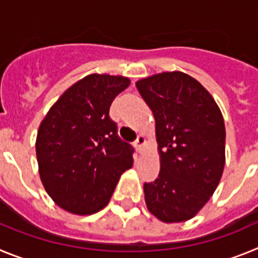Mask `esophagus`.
<instances>
[{"label":"esophagus","mask_w":258,"mask_h":258,"mask_svg":"<svg viewBox=\"0 0 258 258\" xmlns=\"http://www.w3.org/2000/svg\"><path fill=\"white\" fill-rule=\"evenodd\" d=\"M146 146V138L143 136H138V138H137L136 141V147L138 151H143V149H145Z\"/></svg>","instance_id":"esophagus-1"}]
</instances>
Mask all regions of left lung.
I'll use <instances>...</instances> for the list:
<instances>
[{
	"label": "left lung",
	"instance_id": "obj_1",
	"mask_svg": "<svg viewBox=\"0 0 258 258\" xmlns=\"http://www.w3.org/2000/svg\"><path fill=\"white\" fill-rule=\"evenodd\" d=\"M136 86L154 113L160 159L159 177L143 186L146 206L161 222L191 220L222 177V112L211 93L181 71L151 75Z\"/></svg>",
	"mask_w": 258,
	"mask_h": 258
}]
</instances>
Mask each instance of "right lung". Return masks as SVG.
<instances>
[{
  "instance_id": "add662e5",
  "label": "right lung",
  "mask_w": 258,
  "mask_h": 258,
  "mask_svg": "<svg viewBox=\"0 0 258 258\" xmlns=\"http://www.w3.org/2000/svg\"><path fill=\"white\" fill-rule=\"evenodd\" d=\"M131 85L124 76L92 74L79 80L50 107L36 138L45 191L63 211L94 214L109 203L133 150L117 137L111 103Z\"/></svg>"
}]
</instances>
